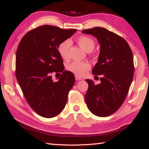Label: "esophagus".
Returning <instances> with one entry per match:
<instances>
[{
    "instance_id": "esophagus-1",
    "label": "esophagus",
    "mask_w": 149,
    "mask_h": 149,
    "mask_svg": "<svg viewBox=\"0 0 149 149\" xmlns=\"http://www.w3.org/2000/svg\"><path fill=\"white\" fill-rule=\"evenodd\" d=\"M81 79H82L81 78L77 76V75H75V80H76V81H79V80H81Z\"/></svg>"
}]
</instances>
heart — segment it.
Wrapping results in <instances>:
<instances>
[{
    "mask_svg": "<svg viewBox=\"0 0 149 149\" xmlns=\"http://www.w3.org/2000/svg\"><path fill=\"white\" fill-rule=\"evenodd\" d=\"M77 42L81 49L86 52H91L95 48L94 40L87 36H80L77 39ZM70 45L69 41H64L58 47V52L64 60L68 58V50ZM90 68V64L87 62H73L68 65V70L78 77H82Z\"/></svg>",
    "mask_w": 149,
    "mask_h": 149,
    "instance_id": "1",
    "label": "heart"
}]
</instances>
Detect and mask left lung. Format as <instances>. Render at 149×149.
<instances>
[{
    "label": "left lung",
    "mask_w": 149,
    "mask_h": 149,
    "mask_svg": "<svg viewBox=\"0 0 149 149\" xmlns=\"http://www.w3.org/2000/svg\"><path fill=\"white\" fill-rule=\"evenodd\" d=\"M83 33L95 37L100 45L98 62L92 70L93 75H101V83H88L85 102L89 110L99 117L110 116L123 104L132 84L134 64L132 50L122 37L103 27L85 29Z\"/></svg>",
    "instance_id": "left-lung-1"
}]
</instances>
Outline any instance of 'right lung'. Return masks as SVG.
Masks as SVG:
<instances>
[{
  "mask_svg": "<svg viewBox=\"0 0 149 149\" xmlns=\"http://www.w3.org/2000/svg\"><path fill=\"white\" fill-rule=\"evenodd\" d=\"M77 30L44 25L30 30L17 47L16 76L30 107L37 114L52 118L64 109L75 83L74 74L64 71L58 47ZM62 73L54 82L50 74Z\"/></svg>",
  "mask_w": 149,
  "mask_h": 149,
  "instance_id": "right-lung-1",
  "label": "right lung"
}]
</instances>
